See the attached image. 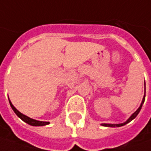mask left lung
<instances>
[{
  "instance_id": "obj_1",
  "label": "left lung",
  "mask_w": 151,
  "mask_h": 151,
  "mask_svg": "<svg viewBox=\"0 0 151 151\" xmlns=\"http://www.w3.org/2000/svg\"><path fill=\"white\" fill-rule=\"evenodd\" d=\"M145 96H144V97H143L142 102H141L139 108H138L137 110L135 111V112L129 117L128 119L127 120V121H125V122H123V123H120V124H106V123H103V124H101V125L103 126V127H122V126H125L126 124L129 123L130 121H132L133 119H135V118L137 117V115L138 114V113L140 112V110H141L142 106H143V104H144V102H145Z\"/></svg>"
}]
</instances>
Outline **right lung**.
Masks as SVG:
<instances>
[{
	"instance_id": "right-lung-1",
	"label": "right lung",
	"mask_w": 151,
	"mask_h": 151,
	"mask_svg": "<svg viewBox=\"0 0 151 151\" xmlns=\"http://www.w3.org/2000/svg\"><path fill=\"white\" fill-rule=\"evenodd\" d=\"M8 100H9V98H8ZM9 103H10V106H11V108L13 109V110H14V113L17 114V116H18L19 118H20L23 121H24L25 123H27V124H29V125H31V126H33V127H42V126H46V125H49V122H47V121H40V120L31 119L30 117H28V116L23 114L22 113H20V112L18 110V109L14 107V105H13V103L11 102L10 100H9Z\"/></svg>"
}]
</instances>
